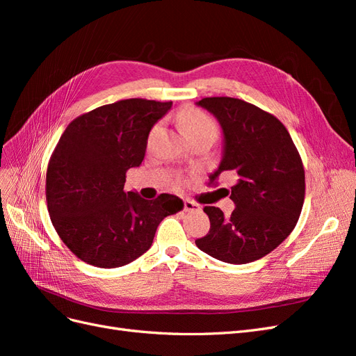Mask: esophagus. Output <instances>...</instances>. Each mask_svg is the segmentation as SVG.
I'll use <instances>...</instances> for the list:
<instances>
[{"label":"esophagus","mask_w":356,"mask_h":356,"mask_svg":"<svg viewBox=\"0 0 356 356\" xmlns=\"http://www.w3.org/2000/svg\"><path fill=\"white\" fill-rule=\"evenodd\" d=\"M184 211H186V212H196V211H200V207H199L197 203L186 199V200H184Z\"/></svg>","instance_id":"34e87169"}]
</instances>
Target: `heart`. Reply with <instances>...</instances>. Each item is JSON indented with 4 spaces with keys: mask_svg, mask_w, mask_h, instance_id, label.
<instances>
[{
    "mask_svg": "<svg viewBox=\"0 0 356 356\" xmlns=\"http://www.w3.org/2000/svg\"><path fill=\"white\" fill-rule=\"evenodd\" d=\"M178 118L182 126V131H184L188 139L203 136V135H217L218 132L217 124H215L212 118L202 110L186 108L179 113ZM157 131H159V126H154L152 134H149V139L156 135Z\"/></svg>",
    "mask_w": 356,
    "mask_h": 356,
    "instance_id": "heart-1",
    "label": "heart"
}]
</instances>
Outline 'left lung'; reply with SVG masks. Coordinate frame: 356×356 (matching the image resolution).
<instances>
[{"label":"left lung","instance_id":"1","mask_svg":"<svg viewBox=\"0 0 356 356\" xmlns=\"http://www.w3.org/2000/svg\"><path fill=\"white\" fill-rule=\"evenodd\" d=\"M217 118L224 135L222 159L209 175L234 179L230 199L236 208L225 217L204 207L209 233L196 241L200 251L230 264L258 260L294 230L305 202V168L286 127L270 113L242 99L217 96L196 102Z\"/></svg>","mask_w":356,"mask_h":356}]
</instances>
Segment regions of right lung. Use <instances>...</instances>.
<instances>
[{
	"mask_svg": "<svg viewBox=\"0 0 356 356\" xmlns=\"http://www.w3.org/2000/svg\"><path fill=\"white\" fill-rule=\"evenodd\" d=\"M170 106L118 101L77 117L62 134L47 166V208L62 242L84 263H132L149 250L161 220L184 208L168 193L147 200L124 191L126 172L143 163L149 131Z\"/></svg>",
	"mask_w": 356,
	"mask_h": 356,
	"instance_id": "right-lung-1",
	"label": "right lung"
}]
</instances>
